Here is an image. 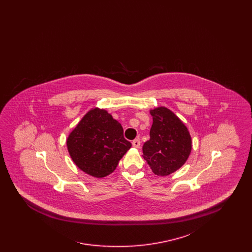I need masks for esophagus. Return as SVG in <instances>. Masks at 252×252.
<instances>
[{
  "label": "esophagus",
  "mask_w": 252,
  "mask_h": 252,
  "mask_svg": "<svg viewBox=\"0 0 252 252\" xmlns=\"http://www.w3.org/2000/svg\"><path fill=\"white\" fill-rule=\"evenodd\" d=\"M132 145H133V147H135V148H139L140 145H141V141H140L139 139H136V140H134V141L132 142Z\"/></svg>",
  "instance_id": "esophagus-1"
}]
</instances>
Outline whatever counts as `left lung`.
I'll return each instance as SVG.
<instances>
[{
    "label": "left lung",
    "instance_id": "left-lung-1",
    "mask_svg": "<svg viewBox=\"0 0 252 252\" xmlns=\"http://www.w3.org/2000/svg\"><path fill=\"white\" fill-rule=\"evenodd\" d=\"M153 124L150 140L144 143V159L152 172L160 177L179 170L188 159L192 150L190 132L182 121L169 108L150 109Z\"/></svg>",
    "mask_w": 252,
    "mask_h": 252
}]
</instances>
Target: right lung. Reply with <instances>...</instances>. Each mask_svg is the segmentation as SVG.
Instances as JSON below:
<instances>
[{
	"label": "right lung",
	"mask_w": 252,
	"mask_h": 252,
	"mask_svg": "<svg viewBox=\"0 0 252 252\" xmlns=\"http://www.w3.org/2000/svg\"><path fill=\"white\" fill-rule=\"evenodd\" d=\"M67 148L75 165L86 174L103 179L111 174L131 147L124 129L106 109L89 110L68 138Z\"/></svg>",
	"instance_id": "1"
}]
</instances>
